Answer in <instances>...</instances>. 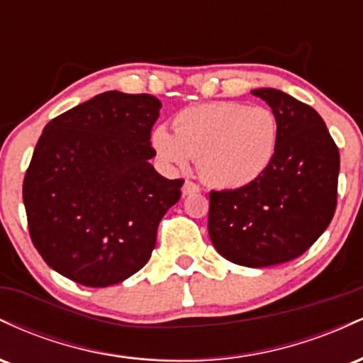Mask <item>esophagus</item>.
I'll list each match as a JSON object with an SVG mask.
<instances>
[{
	"instance_id": "34e87169",
	"label": "esophagus",
	"mask_w": 363,
	"mask_h": 363,
	"mask_svg": "<svg viewBox=\"0 0 363 363\" xmlns=\"http://www.w3.org/2000/svg\"><path fill=\"white\" fill-rule=\"evenodd\" d=\"M199 193V186L194 184L193 181H186L184 186H182V196H191Z\"/></svg>"
}]
</instances>
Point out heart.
I'll use <instances>...</instances> for the list:
<instances>
[{"label": "heart", "instance_id": "1", "mask_svg": "<svg viewBox=\"0 0 363 363\" xmlns=\"http://www.w3.org/2000/svg\"><path fill=\"white\" fill-rule=\"evenodd\" d=\"M278 119L268 107L211 102L187 107L165 126L152 131V147L169 167L186 169L198 158V170L210 186L239 189L257 181L278 150Z\"/></svg>", "mask_w": 363, "mask_h": 363}]
</instances>
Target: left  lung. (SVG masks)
I'll return each mask as SVG.
<instances>
[{"label": "left lung", "instance_id": "8db88e82", "mask_svg": "<svg viewBox=\"0 0 363 363\" xmlns=\"http://www.w3.org/2000/svg\"><path fill=\"white\" fill-rule=\"evenodd\" d=\"M251 94L277 116V155L249 186L211 191L208 234L225 259L266 268L298 257L328 228L336 210L340 152L311 106L277 89Z\"/></svg>", "mask_w": 363, "mask_h": 363}]
</instances>
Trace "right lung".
Returning a JSON list of instances; mask_svg holds the SVG:
<instances>
[{
    "mask_svg": "<svg viewBox=\"0 0 363 363\" xmlns=\"http://www.w3.org/2000/svg\"><path fill=\"white\" fill-rule=\"evenodd\" d=\"M162 104L111 90L49 121L23 179L32 242L62 277L111 286L147 264L182 179L153 169Z\"/></svg>",
    "mask_w": 363,
    "mask_h": 363,
    "instance_id": "obj_1",
    "label": "right lung"
}]
</instances>
